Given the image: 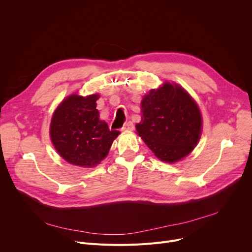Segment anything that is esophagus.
I'll use <instances>...</instances> for the list:
<instances>
[{
	"mask_svg": "<svg viewBox=\"0 0 252 252\" xmlns=\"http://www.w3.org/2000/svg\"><path fill=\"white\" fill-rule=\"evenodd\" d=\"M134 128H135L134 124L131 123V122H128V123H126V124L122 127V130H124V131H126V130H133Z\"/></svg>",
	"mask_w": 252,
	"mask_h": 252,
	"instance_id": "esophagus-1",
	"label": "esophagus"
}]
</instances>
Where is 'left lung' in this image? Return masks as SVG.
Returning <instances> with one entry per match:
<instances>
[{"label":"left lung","mask_w":252,"mask_h":252,"mask_svg":"<svg viewBox=\"0 0 252 252\" xmlns=\"http://www.w3.org/2000/svg\"><path fill=\"white\" fill-rule=\"evenodd\" d=\"M138 135L157 158L177 162L187 156L201 136L202 119L195 101L182 87L164 83L144 96Z\"/></svg>","instance_id":"obj_1"}]
</instances>
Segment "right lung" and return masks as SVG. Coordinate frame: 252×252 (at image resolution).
I'll return each mask as SVG.
<instances>
[{"label": "right lung", "mask_w": 252, "mask_h": 252, "mask_svg": "<svg viewBox=\"0 0 252 252\" xmlns=\"http://www.w3.org/2000/svg\"><path fill=\"white\" fill-rule=\"evenodd\" d=\"M99 95H71L53 114L50 137L64 159L78 166L93 167L107 156L118 130H110L96 109Z\"/></svg>", "instance_id": "1"}]
</instances>
